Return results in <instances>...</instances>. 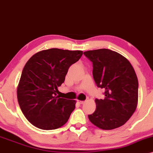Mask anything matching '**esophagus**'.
Returning a JSON list of instances; mask_svg holds the SVG:
<instances>
[{"label": "esophagus", "mask_w": 153, "mask_h": 153, "mask_svg": "<svg viewBox=\"0 0 153 153\" xmlns=\"http://www.w3.org/2000/svg\"><path fill=\"white\" fill-rule=\"evenodd\" d=\"M77 102H79V104H83L84 102H85V101H82V100H77Z\"/></svg>", "instance_id": "obj_1"}]
</instances>
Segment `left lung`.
Segmentation results:
<instances>
[{"label": "left lung", "mask_w": 153, "mask_h": 153, "mask_svg": "<svg viewBox=\"0 0 153 153\" xmlns=\"http://www.w3.org/2000/svg\"><path fill=\"white\" fill-rule=\"evenodd\" d=\"M92 62V75L105 89L103 100L95 99L96 109L88 118L101 129L123 126L131 118L138 102V79L133 66L122 55L109 49L84 52Z\"/></svg>", "instance_id": "8db88e82"}]
</instances>
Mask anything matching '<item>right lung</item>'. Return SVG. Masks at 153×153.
<instances>
[{"instance_id":"1","label":"right lung","mask_w":153,"mask_h":153,"mask_svg":"<svg viewBox=\"0 0 153 153\" xmlns=\"http://www.w3.org/2000/svg\"><path fill=\"white\" fill-rule=\"evenodd\" d=\"M82 54V51L51 48L33 55L26 63L17 87V99L22 113L32 125L52 130L67 122L76 101L60 98L56 93L68 68Z\"/></svg>"}]
</instances>
